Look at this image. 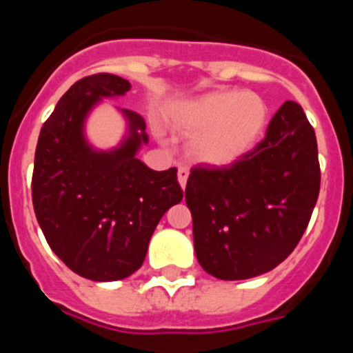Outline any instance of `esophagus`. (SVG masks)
Masks as SVG:
<instances>
[{
  "mask_svg": "<svg viewBox=\"0 0 353 353\" xmlns=\"http://www.w3.org/2000/svg\"><path fill=\"white\" fill-rule=\"evenodd\" d=\"M187 179H189V170L185 166L179 168V183L182 185V189H185Z\"/></svg>",
  "mask_w": 353,
  "mask_h": 353,
  "instance_id": "obj_1",
  "label": "esophagus"
}]
</instances>
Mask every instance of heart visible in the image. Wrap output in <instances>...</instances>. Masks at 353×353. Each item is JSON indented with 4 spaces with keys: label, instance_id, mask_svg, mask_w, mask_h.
<instances>
[{
    "label": "heart",
    "instance_id": "heart-1",
    "mask_svg": "<svg viewBox=\"0 0 353 353\" xmlns=\"http://www.w3.org/2000/svg\"><path fill=\"white\" fill-rule=\"evenodd\" d=\"M269 117L254 93L214 92L183 109L180 127L196 136L192 154L208 166H230L244 157L260 138Z\"/></svg>",
    "mask_w": 353,
    "mask_h": 353
}]
</instances>
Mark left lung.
<instances>
[{"instance_id": "obj_1", "label": "left lung", "mask_w": 353, "mask_h": 353, "mask_svg": "<svg viewBox=\"0 0 353 353\" xmlns=\"http://www.w3.org/2000/svg\"><path fill=\"white\" fill-rule=\"evenodd\" d=\"M318 192L316 136L301 105L286 101L249 154L191 170L185 201L199 265L224 281L276 269L304 235Z\"/></svg>"}]
</instances>
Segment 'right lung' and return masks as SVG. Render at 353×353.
<instances>
[{"instance_id":"obj_1","label":"right lung","mask_w":353,"mask_h":353,"mask_svg":"<svg viewBox=\"0 0 353 353\" xmlns=\"http://www.w3.org/2000/svg\"><path fill=\"white\" fill-rule=\"evenodd\" d=\"M130 83L93 74L74 83L40 130L31 180L37 221L54 254L92 281H118L145 261L161 217L180 203L176 170H150L136 155L148 143L146 123L121 109L127 136L113 150H95L84 121L102 99L121 97Z\"/></svg>"}]
</instances>
